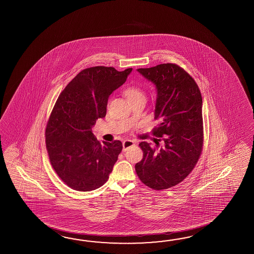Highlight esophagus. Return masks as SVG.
<instances>
[{
  "label": "esophagus",
  "mask_w": 254,
  "mask_h": 254,
  "mask_svg": "<svg viewBox=\"0 0 254 254\" xmlns=\"http://www.w3.org/2000/svg\"><path fill=\"white\" fill-rule=\"evenodd\" d=\"M134 145V142L132 140H126L123 142V151H126L129 148H130L131 146Z\"/></svg>",
  "instance_id": "obj_1"
}]
</instances>
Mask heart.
Instances as JSON below:
<instances>
[{
    "label": "heart",
    "mask_w": 254,
    "mask_h": 254,
    "mask_svg": "<svg viewBox=\"0 0 254 254\" xmlns=\"http://www.w3.org/2000/svg\"><path fill=\"white\" fill-rule=\"evenodd\" d=\"M124 94L131 104L137 103L139 101H145V92L140 87L136 86V85H131L125 88Z\"/></svg>",
    "instance_id": "heart-1"
}]
</instances>
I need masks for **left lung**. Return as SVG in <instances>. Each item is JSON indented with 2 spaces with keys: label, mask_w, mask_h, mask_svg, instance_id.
<instances>
[{
  "label": "left lung",
  "mask_w": 254,
  "mask_h": 254,
  "mask_svg": "<svg viewBox=\"0 0 254 254\" xmlns=\"http://www.w3.org/2000/svg\"><path fill=\"white\" fill-rule=\"evenodd\" d=\"M137 70L156 85L154 119L159 124L151 130V134L158 138L156 148L146 141L140 142L143 156L135 164V171L140 182L149 188L169 189L191 173L201 154V93L194 79L175 64Z\"/></svg>",
  "instance_id": "8db88e82"
}]
</instances>
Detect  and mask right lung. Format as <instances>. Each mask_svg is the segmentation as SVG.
I'll return each instance as SVG.
<instances>
[{"mask_svg": "<svg viewBox=\"0 0 254 254\" xmlns=\"http://www.w3.org/2000/svg\"><path fill=\"white\" fill-rule=\"evenodd\" d=\"M131 70L86 68L68 83L54 104L45 129L46 149L55 173L70 189L90 191L108 181L123 143L101 144L92 128L105 117L109 96L125 83Z\"/></svg>", "mask_w": 254, "mask_h": 254, "instance_id": "add662e5", "label": "right lung"}]
</instances>
